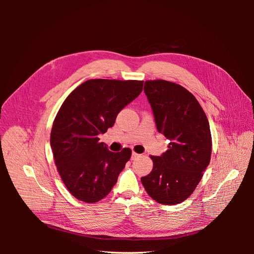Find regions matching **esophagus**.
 <instances>
[{
    "label": "esophagus",
    "instance_id": "esophagus-1",
    "mask_svg": "<svg viewBox=\"0 0 254 254\" xmlns=\"http://www.w3.org/2000/svg\"><path fill=\"white\" fill-rule=\"evenodd\" d=\"M140 156H141L140 153H137V152H135V151H132V157H131V159L134 160V159H136V158H139Z\"/></svg>",
    "mask_w": 254,
    "mask_h": 254
}]
</instances>
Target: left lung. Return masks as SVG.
I'll use <instances>...</instances> for the list:
<instances>
[{
	"instance_id": "left-lung-1",
	"label": "left lung",
	"mask_w": 254,
	"mask_h": 254,
	"mask_svg": "<svg viewBox=\"0 0 254 254\" xmlns=\"http://www.w3.org/2000/svg\"><path fill=\"white\" fill-rule=\"evenodd\" d=\"M144 92L155 115L157 130L171 143L161 157L150 156L152 171L141 181L153 200L178 204L195 190L210 163L209 121L196 97L178 83L146 80Z\"/></svg>"
}]
</instances>
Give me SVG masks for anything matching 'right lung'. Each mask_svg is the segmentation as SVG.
<instances>
[{
    "label": "right lung",
    "mask_w": 254,
    "mask_h": 254,
    "mask_svg": "<svg viewBox=\"0 0 254 254\" xmlns=\"http://www.w3.org/2000/svg\"><path fill=\"white\" fill-rule=\"evenodd\" d=\"M143 82L90 79L61 105L53 123L51 147L61 179L78 200H102L131 157L130 148L110 151L98 134L111 128L119 112L139 96Z\"/></svg>",
    "instance_id": "add662e5"
}]
</instances>
